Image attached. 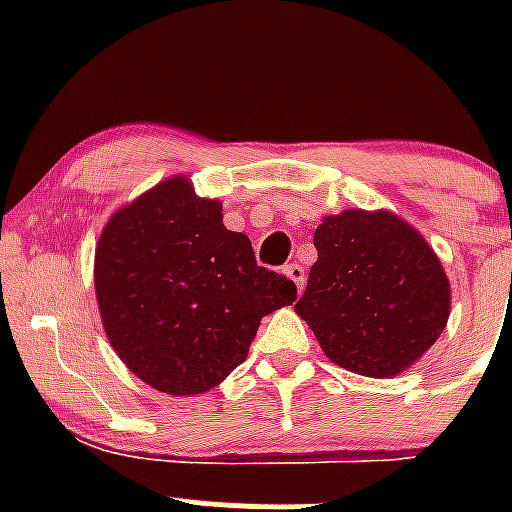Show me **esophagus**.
<instances>
[{
  "mask_svg": "<svg viewBox=\"0 0 512 512\" xmlns=\"http://www.w3.org/2000/svg\"><path fill=\"white\" fill-rule=\"evenodd\" d=\"M284 272H286V276H289V279L293 281V284H296L298 293H301V291L305 289V269H303V264H298V262L286 264Z\"/></svg>",
  "mask_w": 512,
  "mask_h": 512,
  "instance_id": "esophagus-1",
  "label": "esophagus"
}]
</instances>
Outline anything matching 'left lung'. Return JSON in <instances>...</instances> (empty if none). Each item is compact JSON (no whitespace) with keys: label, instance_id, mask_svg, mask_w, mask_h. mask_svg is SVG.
Listing matches in <instances>:
<instances>
[{"label":"left lung","instance_id":"8db88e82","mask_svg":"<svg viewBox=\"0 0 512 512\" xmlns=\"http://www.w3.org/2000/svg\"><path fill=\"white\" fill-rule=\"evenodd\" d=\"M313 240L317 262L296 313L330 361L390 378L431 349L450 315V281L409 223L349 209L327 216Z\"/></svg>","mask_w":512,"mask_h":512}]
</instances>
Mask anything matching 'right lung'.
I'll return each instance as SVG.
<instances>
[{
    "label": "right lung",
    "instance_id": "add662e5",
    "mask_svg": "<svg viewBox=\"0 0 512 512\" xmlns=\"http://www.w3.org/2000/svg\"><path fill=\"white\" fill-rule=\"evenodd\" d=\"M96 296L117 356L166 395H202L248 356L264 315L296 284L260 267L221 204L170 178L108 221L96 248Z\"/></svg>",
    "mask_w": 512,
    "mask_h": 512
}]
</instances>
